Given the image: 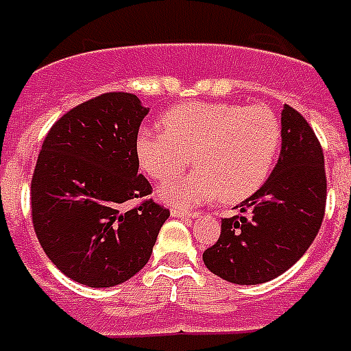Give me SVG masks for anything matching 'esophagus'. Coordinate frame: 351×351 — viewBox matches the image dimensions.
Returning <instances> with one entry per match:
<instances>
[{
    "mask_svg": "<svg viewBox=\"0 0 351 351\" xmlns=\"http://www.w3.org/2000/svg\"><path fill=\"white\" fill-rule=\"evenodd\" d=\"M171 215H175V217H182V219H193L199 215V212H188V210L182 208H173L171 210Z\"/></svg>",
    "mask_w": 351,
    "mask_h": 351,
    "instance_id": "34e87169",
    "label": "esophagus"
}]
</instances>
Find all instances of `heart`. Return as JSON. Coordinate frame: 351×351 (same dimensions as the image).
Wrapping results in <instances>:
<instances>
[{
	"mask_svg": "<svg viewBox=\"0 0 351 351\" xmlns=\"http://www.w3.org/2000/svg\"><path fill=\"white\" fill-rule=\"evenodd\" d=\"M162 130L139 128L136 156L156 180L178 175L191 160L197 167L160 186V199L176 206L247 199L268 178L281 145V126L264 106L189 102L169 110Z\"/></svg>",
	"mask_w": 351,
	"mask_h": 351,
	"instance_id": "1",
	"label": "heart"
}]
</instances>
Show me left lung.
Here are the masks:
<instances>
[{"instance_id": "1", "label": "left lung", "mask_w": 351, "mask_h": 351, "mask_svg": "<svg viewBox=\"0 0 351 351\" xmlns=\"http://www.w3.org/2000/svg\"><path fill=\"white\" fill-rule=\"evenodd\" d=\"M324 152L313 128L285 104L281 154L262 188L221 221V236L202 253L204 266L234 285H262L292 268L311 247L326 210Z\"/></svg>"}]
</instances>
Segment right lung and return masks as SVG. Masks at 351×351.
Masks as SVG:
<instances>
[{"label": "right lung", "mask_w": 351, "mask_h": 351, "mask_svg": "<svg viewBox=\"0 0 351 351\" xmlns=\"http://www.w3.org/2000/svg\"><path fill=\"white\" fill-rule=\"evenodd\" d=\"M149 113L130 93H106L57 121L43 143L31 215L44 253L72 281L90 288L121 285L145 268L169 210L150 201L137 175L136 136Z\"/></svg>", "instance_id": "right-lung-1"}]
</instances>
